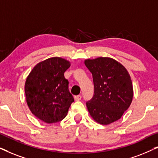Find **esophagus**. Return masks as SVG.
<instances>
[{
  "instance_id": "esophagus-1",
  "label": "esophagus",
  "mask_w": 158,
  "mask_h": 158,
  "mask_svg": "<svg viewBox=\"0 0 158 158\" xmlns=\"http://www.w3.org/2000/svg\"><path fill=\"white\" fill-rule=\"evenodd\" d=\"M81 98H82V96H80V95H78V96H75L74 97L75 101H78L81 100Z\"/></svg>"
}]
</instances>
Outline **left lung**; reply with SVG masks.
Masks as SVG:
<instances>
[{
	"mask_svg": "<svg viewBox=\"0 0 158 158\" xmlns=\"http://www.w3.org/2000/svg\"><path fill=\"white\" fill-rule=\"evenodd\" d=\"M84 64L92 73L94 83V96L86 103L90 116L102 125L120 119L133 98L128 71L120 62L108 57L85 60Z\"/></svg>",
	"mask_w": 158,
	"mask_h": 158,
	"instance_id": "8db88e82",
	"label": "left lung"
}]
</instances>
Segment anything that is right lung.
<instances>
[{"mask_svg":"<svg viewBox=\"0 0 158 158\" xmlns=\"http://www.w3.org/2000/svg\"><path fill=\"white\" fill-rule=\"evenodd\" d=\"M70 67L66 59L50 57L36 64L27 76L24 86L27 105L42 122L51 124L62 120L74 101L64 77Z\"/></svg>","mask_w":158,"mask_h":158,"instance_id":"obj_1","label":"right lung"}]
</instances>
